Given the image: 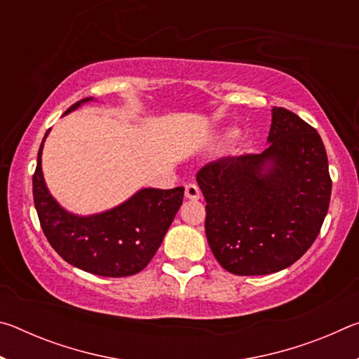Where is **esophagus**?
<instances>
[{
    "mask_svg": "<svg viewBox=\"0 0 359 359\" xmlns=\"http://www.w3.org/2000/svg\"><path fill=\"white\" fill-rule=\"evenodd\" d=\"M185 198L193 199V201H196V199L201 198V191H199L198 185H194V184L185 185Z\"/></svg>",
    "mask_w": 359,
    "mask_h": 359,
    "instance_id": "1",
    "label": "esophagus"
}]
</instances>
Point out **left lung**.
Masks as SVG:
<instances>
[{
    "label": "left lung",
    "mask_w": 359,
    "mask_h": 359,
    "mask_svg": "<svg viewBox=\"0 0 359 359\" xmlns=\"http://www.w3.org/2000/svg\"><path fill=\"white\" fill-rule=\"evenodd\" d=\"M267 149L228 156L196 174L205 236L231 274L264 276L306 253L323 224L332 182L317 130L288 109H272Z\"/></svg>",
    "instance_id": "left-lung-1"
}]
</instances>
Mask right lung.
Instances as JSON below:
<instances>
[{
    "label": "right lung",
    "instance_id": "add662e5",
    "mask_svg": "<svg viewBox=\"0 0 359 359\" xmlns=\"http://www.w3.org/2000/svg\"><path fill=\"white\" fill-rule=\"evenodd\" d=\"M85 98L72 104L69 114ZM33 174V198L48 244L69 264L102 277H126L141 272L161 245L184 201V187L142 188L111 210L79 217L65 210L48 193L41 168L42 145Z\"/></svg>",
    "mask_w": 359,
    "mask_h": 359
}]
</instances>
